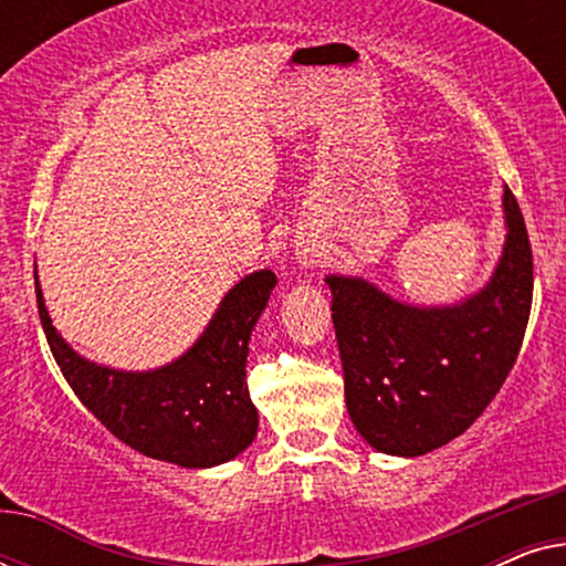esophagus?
Masks as SVG:
<instances>
[{"mask_svg":"<svg viewBox=\"0 0 566 566\" xmlns=\"http://www.w3.org/2000/svg\"><path fill=\"white\" fill-rule=\"evenodd\" d=\"M298 260H304V265H312V262H314V254L308 252V250H304V252H298Z\"/></svg>","mask_w":566,"mask_h":566,"instance_id":"1","label":"esophagus"}]
</instances>
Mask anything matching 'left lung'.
<instances>
[{"label":"left lung","instance_id":"left-lung-1","mask_svg":"<svg viewBox=\"0 0 566 566\" xmlns=\"http://www.w3.org/2000/svg\"><path fill=\"white\" fill-rule=\"evenodd\" d=\"M505 252L459 306L399 304L360 277L329 275L350 420L376 451L422 455L467 432L497 397L528 327L533 252L505 188Z\"/></svg>","mask_w":566,"mask_h":566}]
</instances>
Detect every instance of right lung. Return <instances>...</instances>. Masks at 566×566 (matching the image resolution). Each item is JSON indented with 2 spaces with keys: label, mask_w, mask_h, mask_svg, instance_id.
Returning a JSON list of instances; mask_svg holds the SVG:
<instances>
[{
  "label": "right lung",
  "mask_w": 566,
  "mask_h": 566,
  "mask_svg": "<svg viewBox=\"0 0 566 566\" xmlns=\"http://www.w3.org/2000/svg\"><path fill=\"white\" fill-rule=\"evenodd\" d=\"M275 283L270 270L247 275L227 293L208 329L182 358L146 374L84 360L51 324L38 277L35 296L53 358L82 405L134 451L177 467L208 469L231 461L258 436L247 353Z\"/></svg>",
  "instance_id": "add662e5"
}]
</instances>
